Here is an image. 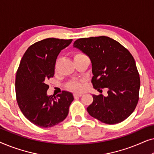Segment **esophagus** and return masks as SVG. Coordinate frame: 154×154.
<instances>
[{
  "label": "esophagus",
  "mask_w": 154,
  "mask_h": 154,
  "mask_svg": "<svg viewBox=\"0 0 154 154\" xmlns=\"http://www.w3.org/2000/svg\"><path fill=\"white\" fill-rule=\"evenodd\" d=\"M82 96V94H80V93H75L73 94V97H74L75 98L76 97H80Z\"/></svg>",
  "instance_id": "obj_1"
}]
</instances>
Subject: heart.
Returning <instances> with one entry per match:
<instances>
[{"label": "heart", "mask_w": 154, "mask_h": 154, "mask_svg": "<svg viewBox=\"0 0 154 154\" xmlns=\"http://www.w3.org/2000/svg\"><path fill=\"white\" fill-rule=\"evenodd\" d=\"M81 54H83L77 53L75 55V57L81 55ZM68 87L69 89L73 90V91H74V92H81L83 90V88H84L83 81H77V80H73V81H71L70 83L68 84Z\"/></svg>", "instance_id": "heart-1"}]
</instances>
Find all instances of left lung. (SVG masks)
Returning <instances> with one entry per match:
<instances>
[{"label":"left lung","mask_w":154,"mask_h":154,"mask_svg":"<svg viewBox=\"0 0 154 154\" xmlns=\"http://www.w3.org/2000/svg\"><path fill=\"white\" fill-rule=\"evenodd\" d=\"M73 47L89 57L94 89H108V96L93 94L89 114L106 124L119 123L129 117L139 100L140 79L135 61L121 43L107 36L76 40Z\"/></svg>","instance_id":"1"}]
</instances>
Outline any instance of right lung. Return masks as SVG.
<instances>
[{
    "label": "right lung",
    "instance_id": "right-lung-1",
    "mask_svg": "<svg viewBox=\"0 0 154 154\" xmlns=\"http://www.w3.org/2000/svg\"><path fill=\"white\" fill-rule=\"evenodd\" d=\"M72 42L49 38L29 47L17 71V102L23 115L36 126L50 128L64 121L73 100L67 91L48 96L47 82L54 75L56 60L61 50Z\"/></svg>",
    "mask_w": 154,
    "mask_h": 154
}]
</instances>
